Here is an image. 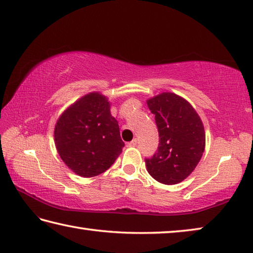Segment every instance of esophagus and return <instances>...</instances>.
<instances>
[{
    "instance_id": "obj_1",
    "label": "esophagus",
    "mask_w": 253,
    "mask_h": 253,
    "mask_svg": "<svg viewBox=\"0 0 253 253\" xmlns=\"http://www.w3.org/2000/svg\"><path fill=\"white\" fill-rule=\"evenodd\" d=\"M127 146H128V147H136V146H137V139H133V140H131L130 142H128Z\"/></svg>"
}]
</instances>
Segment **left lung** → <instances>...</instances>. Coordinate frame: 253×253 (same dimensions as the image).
I'll list each match as a JSON object with an SVG mask.
<instances>
[{
    "label": "left lung",
    "mask_w": 253,
    "mask_h": 253,
    "mask_svg": "<svg viewBox=\"0 0 253 253\" xmlns=\"http://www.w3.org/2000/svg\"><path fill=\"white\" fill-rule=\"evenodd\" d=\"M155 115L159 146L146 158L149 174L163 184H177L200 162L205 148V130L191 104L174 93L165 92L147 102Z\"/></svg>",
    "instance_id": "left-lung-1"
}]
</instances>
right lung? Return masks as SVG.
Segmentation results:
<instances>
[{
  "label": "right lung",
  "mask_w": 253,
  "mask_h": 253,
  "mask_svg": "<svg viewBox=\"0 0 253 253\" xmlns=\"http://www.w3.org/2000/svg\"><path fill=\"white\" fill-rule=\"evenodd\" d=\"M54 142L63 162L84 177L105 172L125 146L110 103L98 93L81 97L62 114L54 127Z\"/></svg>",
  "instance_id": "right-lung-1"
}]
</instances>
